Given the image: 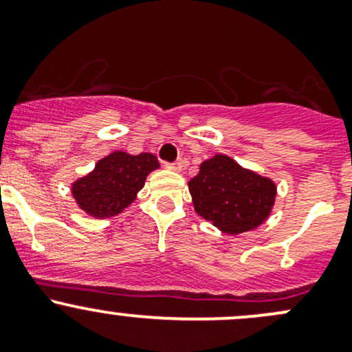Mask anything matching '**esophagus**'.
<instances>
[{
  "label": "esophagus",
  "instance_id": "esophagus-1",
  "mask_svg": "<svg viewBox=\"0 0 352 352\" xmlns=\"http://www.w3.org/2000/svg\"><path fill=\"white\" fill-rule=\"evenodd\" d=\"M184 166H186V161H184V159H179L177 162H166V168L173 169V171H181Z\"/></svg>",
  "mask_w": 352,
  "mask_h": 352
}]
</instances>
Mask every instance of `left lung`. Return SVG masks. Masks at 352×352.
I'll list each match as a JSON object with an SVG mask.
<instances>
[{
    "label": "left lung",
    "instance_id": "obj_1",
    "mask_svg": "<svg viewBox=\"0 0 352 352\" xmlns=\"http://www.w3.org/2000/svg\"><path fill=\"white\" fill-rule=\"evenodd\" d=\"M188 188L197 214L232 236L263 224L276 201L272 179L241 168L222 154L201 162Z\"/></svg>",
    "mask_w": 352,
    "mask_h": 352
}]
</instances>
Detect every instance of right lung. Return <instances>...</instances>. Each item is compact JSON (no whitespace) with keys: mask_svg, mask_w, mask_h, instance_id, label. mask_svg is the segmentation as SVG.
I'll use <instances>...</instances> for the list:
<instances>
[{"mask_svg":"<svg viewBox=\"0 0 352 352\" xmlns=\"http://www.w3.org/2000/svg\"><path fill=\"white\" fill-rule=\"evenodd\" d=\"M157 168V157L148 152L138 155L113 152L100 159L92 173L73 183V198L89 215L113 217L137 198L148 173Z\"/></svg>","mask_w":352,"mask_h":352,"instance_id":"obj_1","label":"right lung"}]
</instances>
